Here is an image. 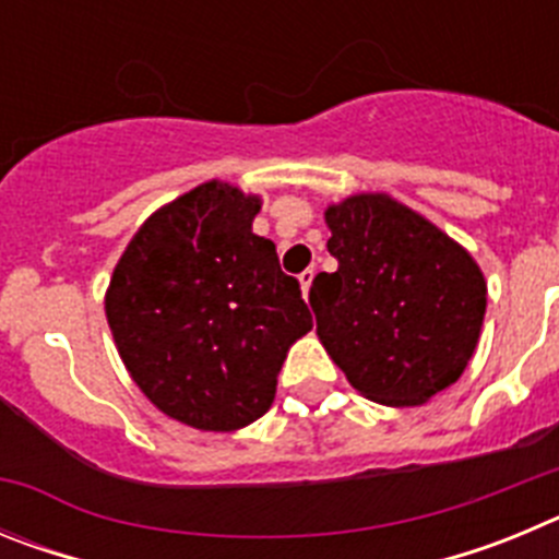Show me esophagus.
Segmentation results:
<instances>
[{
    "label": "esophagus",
    "instance_id": "1",
    "mask_svg": "<svg viewBox=\"0 0 559 559\" xmlns=\"http://www.w3.org/2000/svg\"><path fill=\"white\" fill-rule=\"evenodd\" d=\"M313 276H316L313 269H308V271H302V274H299V283H302V294H305V296L310 294V285H313Z\"/></svg>",
    "mask_w": 559,
    "mask_h": 559
}]
</instances>
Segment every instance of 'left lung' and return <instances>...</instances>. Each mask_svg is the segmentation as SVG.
I'll list each match as a JSON object with an SVG mask.
<instances>
[{
	"instance_id": "1",
	"label": "left lung",
	"mask_w": 559,
	"mask_h": 559,
	"mask_svg": "<svg viewBox=\"0 0 559 559\" xmlns=\"http://www.w3.org/2000/svg\"><path fill=\"white\" fill-rule=\"evenodd\" d=\"M338 271L313 280L316 333L347 380L383 406L456 383L481 333L487 285L445 231L386 195L328 210Z\"/></svg>"
}]
</instances>
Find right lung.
Returning a JSON list of instances; mask_svg holds the SVG:
<instances>
[{
	"instance_id": "add662e5",
	"label": "right lung",
	"mask_w": 559,
	"mask_h": 559,
	"mask_svg": "<svg viewBox=\"0 0 559 559\" xmlns=\"http://www.w3.org/2000/svg\"><path fill=\"white\" fill-rule=\"evenodd\" d=\"M260 199L206 181L145 221L106 316L136 386L167 417L235 431L269 412L288 347L313 328L299 280L251 231Z\"/></svg>"
}]
</instances>
